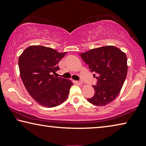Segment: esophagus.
<instances>
[{
  "label": "esophagus",
  "instance_id": "obj_1",
  "mask_svg": "<svg viewBox=\"0 0 146 146\" xmlns=\"http://www.w3.org/2000/svg\"><path fill=\"white\" fill-rule=\"evenodd\" d=\"M73 82L75 84H80L82 83L81 81H77V80H73Z\"/></svg>",
  "mask_w": 146,
  "mask_h": 146
}]
</instances>
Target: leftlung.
<instances>
[{
	"label": "left lung",
	"mask_w": 146,
	"mask_h": 146,
	"mask_svg": "<svg viewBox=\"0 0 146 146\" xmlns=\"http://www.w3.org/2000/svg\"><path fill=\"white\" fill-rule=\"evenodd\" d=\"M91 72L98 76L94 96L87 100L96 106L108 105L116 98L127 75V58L114 46H104L79 54Z\"/></svg>",
	"instance_id": "1"
}]
</instances>
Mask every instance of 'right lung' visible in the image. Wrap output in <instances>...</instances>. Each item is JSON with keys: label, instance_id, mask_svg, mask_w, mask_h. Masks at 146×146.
I'll return each mask as SVG.
<instances>
[{"label": "right lung", "instance_id": "right-lung-1", "mask_svg": "<svg viewBox=\"0 0 146 146\" xmlns=\"http://www.w3.org/2000/svg\"><path fill=\"white\" fill-rule=\"evenodd\" d=\"M66 54L33 45L19 57V73L25 88L35 100L46 108L56 107L66 101L73 85L70 80L52 75L60 69L57 64Z\"/></svg>", "mask_w": 146, "mask_h": 146}]
</instances>
